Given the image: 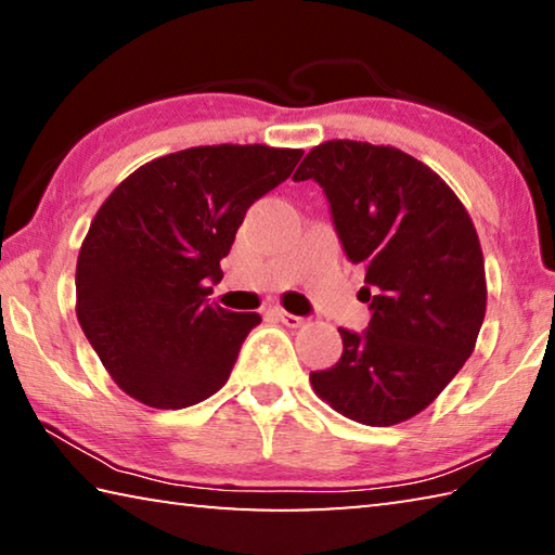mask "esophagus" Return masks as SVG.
I'll return each mask as SVG.
<instances>
[{
	"mask_svg": "<svg viewBox=\"0 0 555 555\" xmlns=\"http://www.w3.org/2000/svg\"><path fill=\"white\" fill-rule=\"evenodd\" d=\"M271 315H276L279 321L284 323V325H288V327H300V325L306 323L304 318H300V315H294V313H286L284 308H274V311H271Z\"/></svg>",
	"mask_w": 555,
	"mask_h": 555,
	"instance_id": "1",
	"label": "esophagus"
}]
</instances>
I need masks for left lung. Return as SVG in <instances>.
Segmentation results:
<instances>
[{
	"mask_svg": "<svg viewBox=\"0 0 555 555\" xmlns=\"http://www.w3.org/2000/svg\"><path fill=\"white\" fill-rule=\"evenodd\" d=\"M352 264L364 267V333L340 327L343 357L313 391L364 426L401 424L443 391L485 321L482 247L465 205L436 171L393 146L333 139L306 154Z\"/></svg>",
	"mask_w": 555,
	"mask_h": 555,
	"instance_id": "left-lung-1",
	"label": "left lung"
}]
</instances>
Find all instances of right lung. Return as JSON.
<instances>
[{
	"label": "right lung",
	"instance_id": "obj_1",
	"mask_svg": "<svg viewBox=\"0 0 555 555\" xmlns=\"http://www.w3.org/2000/svg\"><path fill=\"white\" fill-rule=\"evenodd\" d=\"M300 149L193 146L127 176L100 205L75 269V313L109 377L152 409L224 387L259 313L210 304V281L249 205L284 183Z\"/></svg>",
	"mask_w": 555,
	"mask_h": 555
}]
</instances>
